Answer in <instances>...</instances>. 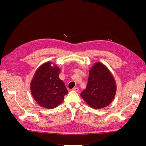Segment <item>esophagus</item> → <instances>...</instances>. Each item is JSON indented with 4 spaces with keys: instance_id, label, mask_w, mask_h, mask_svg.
Instances as JSON below:
<instances>
[{
    "instance_id": "34e87169",
    "label": "esophagus",
    "mask_w": 146,
    "mask_h": 146,
    "mask_svg": "<svg viewBox=\"0 0 146 146\" xmlns=\"http://www.w3.org/2000/svg\"><path fill=\"white\" fill-rule=\"evenodd\" d=\"M72 91H76V92H78V91H79V89H78V88H74L72 89Z\"/></svg>"
}]
</instances>
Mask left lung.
<instances>
[{"instance_id": "left-lung-1", "label": "left lung", "mask_w": 146, "mask_h": 146, "mask_svg": "<svg viewBox=\"0 0 146 146\" xmlns=\"http://www.w3.org/2000/svg\"><path fill=\"white\" fill-rule=\"evenodd\" d=\"M116 92V84L111 73L106 65L96 62L89 71L86 88L81 96L89 106L99 109L108 106Z\"/></svg>"}]
</instances>
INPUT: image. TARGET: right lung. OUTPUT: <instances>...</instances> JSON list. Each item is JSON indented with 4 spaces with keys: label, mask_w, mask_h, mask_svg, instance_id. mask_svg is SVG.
<instances>
[{
    "label": "right lung",
    "mask_w": 146,
    "mask_h": 146,
    "mask_svg": "<svg viewBox=\"0 0 146 146\" xmlns=\"http://www.w3.org/2000/svg\"><path fill=\"white\" fill-rule=\"evenodd\" d=\"M60 71L57 65L48 61L42 64L35 73L30 90L33 98L41 107L50 109L56 108L68 94L64 82L58 76Z\"/></svg>",
    "instance_id": "add662e5"
}]
</instances>
